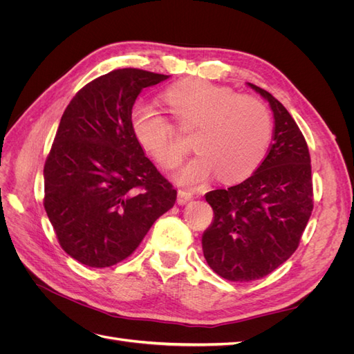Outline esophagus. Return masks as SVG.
<instances>
[{
  "instance_id": "34e87169",
  "label": "esophagus",
  "mask_w": 354,
  "mask_h": 354,
  "mask_svg": "<svg viewBox=\"0 0 354 354\" xmlns=\"http://www.w3.org/2000/svg\"><path fill=\"white\" fill-rule=\"evenodd\" d=\"M194 199V194H190V192L187 190H178L177 194V203L178 205H185V203H187L189 201Z\"/></svg>"
}]
</instances>
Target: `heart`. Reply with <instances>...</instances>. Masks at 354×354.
I'll use <instances>...</instances> for the list:
<instances>
[{
  "label": "heart",
  "mask_w": 354,
  "mask_h": 354,
  "mask_svg": "<svg viewBox=\"0 0 354 354\" xmlns=\"http://www.w3.org/2000/svg\"><path fill=\"white\" fill-rule=\"evenodd\" d=\"M164 100L181 127L195 128L192 146L198 153L177 173L178 183L201 185L214 174L223 183H238L263 162L272 138V116L263 100L201 80L173 85ZM130 125L160 167L173 169L181 162L185 149L174 127L153 106H136Z\"/></svg>",
  "instance_id": "heart-1"
}]
</instances>
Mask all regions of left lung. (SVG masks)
Here are the masks:
<instances>
[{"label": "left lung", "mask_w": 354, "mask_h": 354, "mask_svg": "<svg viewBox=\"0 0 354 354\" xmlns=\"http://www.w3.org/2000/svg\"><path fill=\"white\" fill-rule=\"evenodd\" d=\"M248 85L273 111V143L251 177L205 195L214 221L202 236L203 257L232 282L261 279L283 264L298 248L313 211L312 165L303 133L279 100Z\"/></svg>", "instance_id": "8db88e82"}]
</instances>
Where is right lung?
Here are the masks:
<instances>
[{
	"label": "right lung",
	"mask_w": 354,
	"mask_h": 354,
	"mask_svg": "<svg viewBox=\"0 0 354 354\" xmlns=\"http://www.w3.org/2000/svg\"><path fill=\"white\" fill-rule=\"evenodd\" d=\"M168 78L115 69L73 95L44 165V208L63 251L95 269L128 259L177 190L136 140L137 95Z\"/></svg>",
	"instance_id": "obj_1"
}]
</instances>
